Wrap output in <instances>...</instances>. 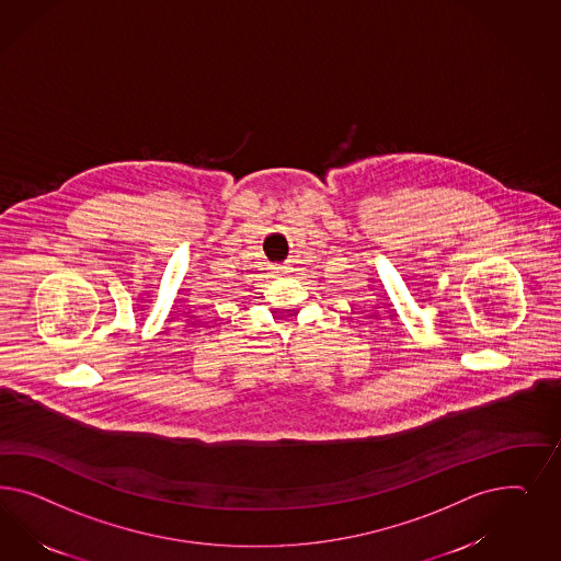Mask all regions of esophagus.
Wrapping results in <instances>:
<instances>
[{
  "label": "esophagus",
  "mask_w": 561,
  "mask_h": 561,
  "mask_svg": "<svg viewBox=\"0 0 561 561\" xmlns=\"http://www.w3.org/2000/svg\"><path fill=\"white\" fill-rule=\"evenodd\" d=\"M286 273H289V267H286V265H282V267H275V275H286Z\"/></svg>",
  "instance_id": "1"
}]
</instances>
